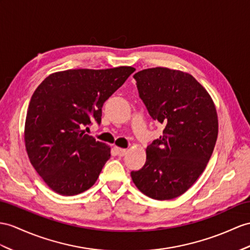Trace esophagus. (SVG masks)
Returning a JSON list of instances; mask_svg holds the SVG:
<instances>
[{
	"mask_svg": "<svg viewBox=\"0 0 250 250\" xmlns=\"http://www.w3.org/2000/svg\"><path fill=\"white\" fill-rule=\"evenodd\" d=\"M114 149H115V151H117L118 156H120V157H123L127 151L125 148H121V147H114Z\"/></svg>",
	"mask_w": 250,
	"mask_h": 250,
	"instance_id": "1",
	"label": "esophagus"
}]
</instances>
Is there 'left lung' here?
Masks as SVG:
<instances>
[{
	"instance_id": "1",
	"label": "left lung",
	"mask_w": 250,
	"mask_h": 250,
	"mask_svg": "<svg viewBox=\"0 0 250 250\" xmlns=\"http://www.w3.org/2000/svg\"><path fill=\"white\" fill-rule=\"evenodd\" d=\"M139 96L163 135L146 148V162L130 173L146 196L173 199L190 188L209 162L218 132L211 96L188 73L167 68L142 70L133 75Z\"/></svg>"
}]
</instances>
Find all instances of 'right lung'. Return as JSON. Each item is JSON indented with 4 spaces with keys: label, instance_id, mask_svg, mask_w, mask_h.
Returning a JSON list of instances; mask_svg holds the SVG:
<instances>
[{
    "label": "right lung",
    "instance_id": "add662e5",
    "mask_svg": "<svg viewBox=\"0 0 250 250\" xmlns=\"http://www.w3.org/2000/svg\"><path fill=\"white\" fill-rule=\"evenodd\" d=\"M131 66L56 72L30 99L24 141L29 161L54 192L77 195L92 187L110 158V147L84 132L101 124L104 103L125 83Z\"/></svg>",
    "mask_w": 250,
    "mask_h": 250
}]
</instances>
